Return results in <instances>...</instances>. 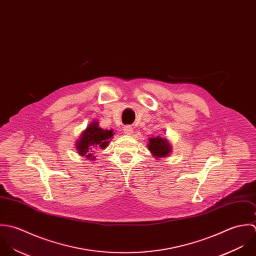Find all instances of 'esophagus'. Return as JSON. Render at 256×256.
I'll return each mask as SVG.
<instances>
[{"mask_svg":"<svg viewBox=\"0 0 256 256\" xmlns=\"http://www.w3.org/2000/svg\"><path fill=\"white\" fill-rule=\"evenodd\" d=\"M124 132L126 134H128V136H132V132H134V128H132V126H126L124 128Z\"/></svg>","mask_w":256,"mask_h":256,"instance_id":"esophagus-1","label":"esophagus"}]
</instances>
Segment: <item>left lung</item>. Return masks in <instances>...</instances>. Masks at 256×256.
Returning <instances> with one entry per match:
<instances>
[{"mask_svg": "<svg viewBox=\"0 0 256 256\" xmlns=\"http://www.w3.org/2000/svg\"><path fill=\"white\" fill-rule=\"evenodd\" d=\"M148 150L154 154L155 158H162L168 156L171 152L172 146L166 138H162L160 136L150 138Z\"/></svg>", "mask_w": 256, "mask_h": 256, "instance_id": "8db88e82", "label": "left lung"}]
</instances>
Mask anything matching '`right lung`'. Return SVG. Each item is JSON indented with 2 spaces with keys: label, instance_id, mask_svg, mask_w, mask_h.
Here are the masks:
<instances>
[{
  "label": "right lung",
  "instance_id": "1",
  "mask_svg": "<svg viewBox=\"0 0 256 256\" xmlns=\"http://www.w3.org/2000/svg\"><path fill=\"white\" fill-rule=\"evenodd\" d=\"M98 122H92L81 134L76 142V150L79 155L94 160V152L99 148H106L110 140L114 136L112 130H104L99 128Z\"/></svg>",
  "mask_w": 256,
  "mask_h": 256
}]
</instances>
